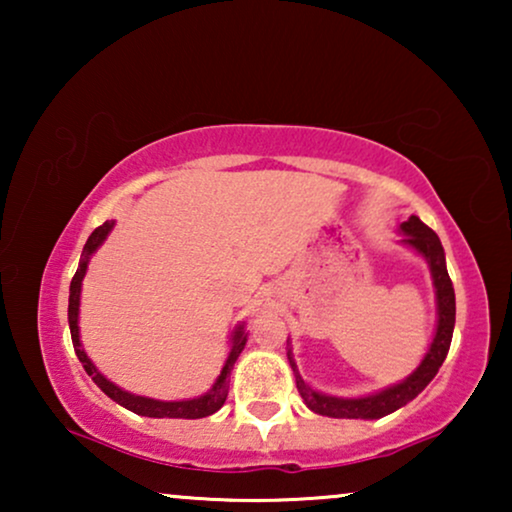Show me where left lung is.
<instances>
[{
  "mask_svg": "<svg viewBox=\"0 0 512 512\" xmlns=\"http://www.w3.org/2000/svg\"><path fill=\"white\" fill-rule=\"evenodd\" d=\"M398 233H401L403 247L415 251V254L422 256L426 265H429L433 289H436V333H433L431 345L426 349L424 359L419 361V366L412 370L405 380L375 391V394L354 398L321 394V391L312 389L310 384L303 380V375L298 373L296 359H293V352L289 347L286 356H289V366L293 370V377H296L298 394L303 398L307 408L317 412V415L335 419H380L384 415H391V412L403 408V405H408L412 398L422 394L426 384L436 377L438 368L443 366L447 352H450L457 305H454V286L450 282V275H447L443 244H440L438 235L433 233L419 216H410L408 221H403L401 226H398Z\"/></svg>",
  "mask_w": 512,
  "mask_h": 512,
  "instance_id": "1",
  "label": "left lung"
}]
</instances>
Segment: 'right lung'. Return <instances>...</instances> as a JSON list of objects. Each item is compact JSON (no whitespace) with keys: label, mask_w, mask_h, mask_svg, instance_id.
I'll return each mask as SVG.
<instances>
[{"label":"right lung","mask_w":512,"mask_h":512,"mask_svg":"<svg viewBox=\"0 0 512 512\" xmlns=\"http://www.w3.org/2000/svg\"><path fill=\"white\" fill-rule=\"evenodd\" d=\"M111 228H114V221L102 223L100 228L93 230V235L88 237L86 247H83L79 268H76V275L72 279V284H69V310H67V317H69V331H72V342H74L76 356H79V361L83 363V368H86V373L93 377V382L97 384V387H100L104 394L111 398V401H116L118 405H123V408H128L130 412H135V415L156 417V419H163V417H170V419H200V417L214 415V412L221 410V405L226 403L230 370H233L237 356L242 354L244 345H247L249 333L244 331V321H242V324H237L233 328V333H230L228 359H226V363H223L221 375L216 377V382L212 384V389H209L207 394H202V396L186 398V401H158V398L130 394V391H125V389L118 387V384L107 380V377H104L100 370H97L95 363L90 361V356L86 354V349H83L81 333H79L81 284H83V277H86L90 256H93L95 251L102 247V242L107 240V235L111 233Z\"/></svg>","instance_id":"1"}]
</instances>
